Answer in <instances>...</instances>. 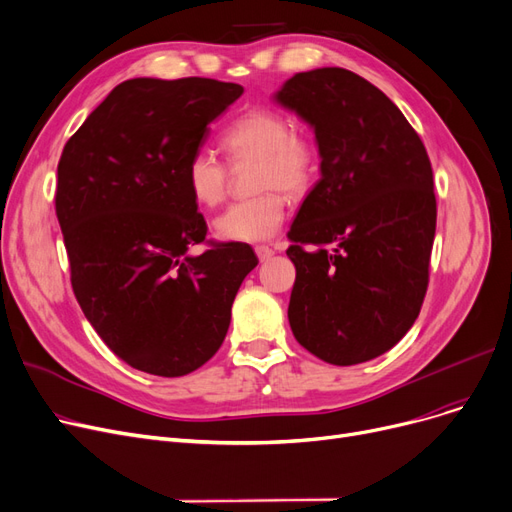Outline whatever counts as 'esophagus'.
Returning a JSON list of instances; mask_svg holds the SVG:
<instances>
[{
  "mask_svg": "<svg viewBox=\"0 0 512 512\" xmlns=\"http://www.w3.org/2000/svg\"><path fill=\"white\" fill-rule=\"evenodd\" d=\"M255 253H257V257H259V261H268V259L274 255V249H272V247H265V244H257Z\"/></svg>",
  "mask_w": 512,
  "mask_h": 512,
  "instance_id": "esophagus-1",
  "label": "esophagus"
}]
</instances>
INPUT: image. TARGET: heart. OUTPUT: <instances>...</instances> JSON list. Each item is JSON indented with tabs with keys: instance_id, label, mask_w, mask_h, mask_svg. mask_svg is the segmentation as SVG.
Returning a JSON list of instances; mask_svg holds the SVG:
<instances>
[{
	"instance_id": "b5f03b06",
	"label": "heart",
	"mask_w": 512,
	"mask_h": 512,
	"mask_svg": "<svg viewBox=\"0 0 512 512\" xmlns=\"http://www.w3.org/2000/svg\"><path fill=\"white\" fill-rule=\"evenodd\" d=\"M224 148L234 165L255 161L251 190L215 219V234L234 242L270 240L282 228L286 196H303L316 180L320 154L309 136L295 131L293 121L274 108L257 106L236 117L224 131ZM230 169L211 150H196L184 167V182L201 207L224 201Z\"/></svg>"
}]
</instances>
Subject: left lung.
<instances>
[{
  "label": "left lung",
  "instance_id": "left-lung-1",
  "mask_svg": "<svg viewBox=\"0 0 512 512\" xmlns=\"http://www.w3.org/2000/svg\"><path fill=\"white\" fill-rule=\"evenodd\" d=\"M276 100L316 133L320 182L288 240L293 335L316 358L353 366L412 328L429 286L437 203L414 127L379 87L339 66L297 73Z\"/></svg>",
  "mask_w": 512,
  "mask_h": 512
}]
</instances>
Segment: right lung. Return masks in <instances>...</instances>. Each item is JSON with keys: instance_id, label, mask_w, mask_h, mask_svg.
Returning <instances> with one entry per match:
<instances>
[{"instance_id": "add662e5", "label": "right lung", "mask_w": 512, "mask_h": 512, "mask_svg": "<svg viewBox=\"0 0 512 512\" xmlns=\"http://www.w3.org/2000/svg\"><path fill=\"white\" fill-rule=\"evenodd\" d=\"M242 92L205 77L129 79L62 150L56 215L73 293L108 349L136 370L173 379L209 362L257 265L249 244L205 238L184 182L209 123ZM196 243L208 249L190 256Z\"/></svg>"}]
</instances>
